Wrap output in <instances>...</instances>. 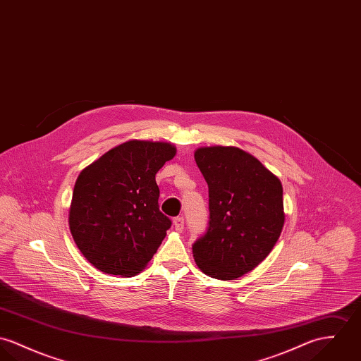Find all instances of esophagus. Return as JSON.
<instances>
[{
	"label": "esophagus",
	"instance_id": "obj_1",
	"mask_svg": "<svg viewBox=\"0 0 361 361\" xmlns=\"http://www.w3.org/2000/svg\"><path fill=\"white\" fill-rule=\"evenodd\" d=\"M173 226L177 231H183L184 230V219L183 217H176L173 219Z\"/></svg>",
	"mask_w": 361,
	"mask_h": 361
}]
</instances>
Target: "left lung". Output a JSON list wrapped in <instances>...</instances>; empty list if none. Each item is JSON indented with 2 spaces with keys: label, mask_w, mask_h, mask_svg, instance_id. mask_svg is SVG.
I'll return each mask as SVG.
<instances>
[{
  "label": "left lung",
  "mask_w": 361,
  "mask_h": 361,
  "mask_svg": "<svg viewBox=\"0 0 361 361\" xmlns=\"http://www.w3.org/2000/svg\"><path fill=\"white\" fill-rule=\"evenodd\" d=\"M195 161L209 187V227L192 245L200 271L212 279L242 277L273 250L285 221L282 184L237 147H200Z\"/></svg>",
  "instance_id": "obj_1"
}]
</instances>
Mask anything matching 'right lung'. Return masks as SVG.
I'll list each match as a JSON object with an SVG mask.
<instances>
[{"mask_svg":"<svg viewBox=\"0 0 361 361\" xmlns=\"http://www.w3.org/2000/svg\"><path fill=\"white\" fill-rule=\"evenodd\" d=\"M176 152L170 142L130 140L81 170L69 228L99 271L131 277L157 253L171 221L159 210L155 176Z\"/></svg>","mask_w":361,"mask_h":361,"instance_id":"obj_1","label":"right lung"}]
</instances>
